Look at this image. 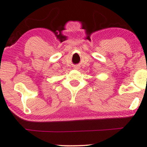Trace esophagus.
Segmentation results:
<instances>
[{"instance_id":"1","label":"esophagus","mask_w":147,"mask_h":147,"mask_svg":"<svg viewBox=\"0 0 147 147\" xmlns=\"http://www.w3.org/2000/svg\"><path fill=\"white\" fill-rule=\"evenodd\" d=\"M75 68H76V69H77L78 68H77V67H75Z\"/></svg>"}]
</instances>
